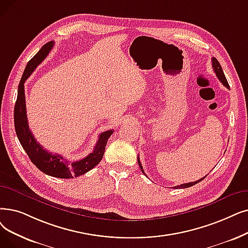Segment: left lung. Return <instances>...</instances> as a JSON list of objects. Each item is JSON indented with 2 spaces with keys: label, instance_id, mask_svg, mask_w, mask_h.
I'll return each mask as SVG.
<instances>
[{
  "label": "left lung",
  "instance_id": "left-lung-1",
  "mask_svg": "<svg viewBox=\"0 0 248 248\" xmlns=\"http://www.w3.org/2000/svg\"><path fill=\"white\" fill-rule=\"evenodd\" d=\"M212 67H213V69H214V72L216 73L217 77H218V79L220 80V82L225 86V87H227V88L229 89L230 87H229V84H228V82H227V79H226L225 75H224V72H223V70H222L221 64H220V62L217 61L216 58H212ZM138 163H139V166H140V168H141L142 172L145 174V172H144V170H143V166H142L141 162H140V158H139V157H138ZM145 175H146V174H145ZM206 176H207V175H206ZM206 176H204V177H206ZM204 177H202V178H201V179H199V180H197V181H192V182H188V184H182V185H180V186H173V188H186V187H190V186H195V185L199 184V182L202 181Z\"/></svg>",
  "mask_w": 248,
  "mask_h": 248
}]
</instances>
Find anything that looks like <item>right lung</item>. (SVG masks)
<instances>
[{"label": "right lung", "mask_w": 248, "mask_h": 248, "mask_svg": "<svg viewBox=\"0 0 248 248\" xmlns=\"http://www.w3.org/2000/svg\"><path fill=\"white\" fill-rule=\"evenodd\" d=\"M52 46L53 41H49L46 44L36 55L28 62L24 70L22 78H21L18 86V95L14 108L15 131L21 146L25 150L31 162L40 171L47 175L58 178H74L85 174L86 172L90 171L100 162L105 152L107 141H108L113 131L109 130L103 132L99 136L93 152L79 161H69L59 154H52L37 143L28 126L24 83L32 72L35 70L37 64L46 58Z\"/></svg>", "instance_id": "obj_1"}]
</instances>
